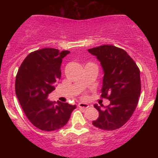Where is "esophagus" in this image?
<instances>
[{
  "label": "esophagus",
  "instance_id": "34e87169",
  "mask_svg": "<svg viewBox=\"0 0 158 158\" xmlns=\"http://www.w3.org/2000/svg\"><path fill=\"white\" fill-rule=\"evenodd\" d=\"M78 106H79V108H82V109H87V108H89V105L85 102H79Z\"/></svg>",
  "mask_w": 158,
  "mask_h": 158
}]
</instances>
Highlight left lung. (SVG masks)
I'll use <instances>...</instances> for the list:
<instances>
[{
    "instance_id": "8db88e82",
    "label": "left lung",
    "mask_w": 158,
    "mask_h": 158,
    "mask_svg": "<svg viewBox=\"0 0 158 158\" xmlns=\"http://www.w3.org/2000/svg\"><path fill=\"white\" fill-rule=\"evenodd\" d=\"M88 51L100 62L104 73L101 96L110 101L107 107L94 105L99 115L92 125L115 130L128 122L136 109L141 94L140 70L127 52L114 46L102 45Z\"/></svg>"
}]
</instances>
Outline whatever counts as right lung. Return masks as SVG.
I'll list each match as a JSON object with an SVG mask.
<instances>
[{
  "label": "right lung",
  "mask_w": 158,
  "mask_h": 158,
  "mask_svg": "<svg viewBox=\"0 0 158 158\" xmlns=\"http://www.w3.org/2000/svg\"><path fill=\"white\" fill-rule=\"evenodd\" d=\"M69 51L44 48L25 58L16 76L15 92L30 122L37 128L53 131L69 121L76 105L47 99L61 76V63Z\"/></svg>",
  "instance_id": "add662e5"
}]
</instances>
